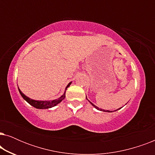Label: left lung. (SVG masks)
<instances>
[{
    "label": "left lung",
    "instance_id": "obj_1",
    "mask_svg": "<svg viewBox=\"0 0 155 155\" xmlns=\"http://www.w3.org/2000/svg\"><path fill=\"white\" fill-rule=\"evenodd\" d=\"M86 98H87V97H86ZM89 101V100H88ZM91 103V104H92V106H93V107H95V108H96V109H98V110H100V111H107V112H112L111 111H109V110H107V111H104V110H102V109H99V107H97V106H95L94 104H92V102H90ZM118 109H116V110H115V111H117V110H118Z\"/></svg>",
    "mask_w": 155,
    "mask_h": 155
}]
</instances>
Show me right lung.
<instances>
[{"label":"right lung","mask_w":155,"mask_h":155,"mask_svg":"<svg viewBox=\"0 0 155 155\" xmlns=\"http://www.w3.org/2000/svg\"><path fill=\"white\" fill-rule=\"evenodd\" d=\"M71 82H70V83L68 84L66 88L68 87L71 85ZM18 90H19V92H20V94L22 95V97H23V99H24L25 100H26L27 102L29 104L33 106L34 107L37 108V109H49V108L55 107V106L58 104V103H60L61 101L63 100L65 97V92L64 94H63L61 97H59L58 99H55V100H53V101L33 100V99L29 98V97H27L26 95H25L24 94H23V93L21 92V90L19 88H18Z\"/></svg>","instance_id":"obj_1"}]
</instances>
